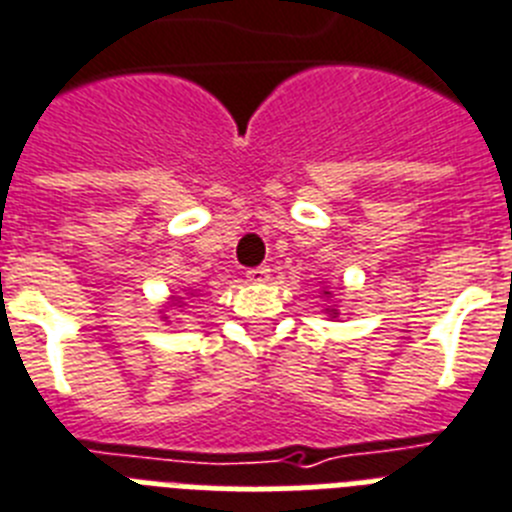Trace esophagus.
Segmentation results:
<instances>
[{"label": "esophagus", "instance_id": "34e87169", "mask_svg": "<svg viewBox=\"0 0 512 512\" xmlns=\"http://www.w3.org/2000/svg\"><path fill=\"white\" fill-rule=\"evenodd\" d=\"M247 281L250 283H268L270 281V268L268 265H260V268L247 270Z\"/></svg>", "mask_w": 512, "mask_h": 512}]
</instances>
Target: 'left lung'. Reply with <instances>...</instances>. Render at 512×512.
Returning a JSON list of instances; mask_svg holds the SVG:
<instances>
[{
	"label": "left lung",
	"mask_w": 512,
	"mask_h": 512,
	"mask_svg": "<svg viewBox=\"0 0 512 512\" xmlns=\"http://www.w3.org/2000/svg\"><path fill=\"white\" fill-rule=\"evenodd\" d=\"M332 296H335V293H332V288L330 286H322V299H324V309L322 311L330 319H337V317H340V309H337V304H335V301H332Z\"/></svg>",
	"instance_id": "obj_1"
}]
</instances>
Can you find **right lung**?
I'll return each instance as SVG.
<instances>
[{
	"label": "right lung",
	"mask_w": 512,
	"mask_h": 512,
	"mask_svg": "<svg viewBox=\"0 0 512 512\" xmlns=\"http://www.w3.org/2000/svg\"><path fill=\"white\" fill-rule=\"evenodd\" d=\"M195 296H198L195 291H185L182 296H175V293H172L170 299L162 304V309H159V317H162V322H170V314H167V311H170V309H185V306H188V301H193Z\"/></svg>",
	"instance_id": "add662e5"
}]
</instances>
